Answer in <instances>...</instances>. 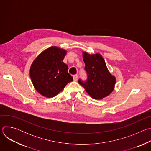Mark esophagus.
<instances>
[{
  "mask_svg": "<svg viewBox=\"0 0 151 151\" xmlns=\"http://www.w3.org/2000/svg\"><path fill=\"white\" fill-rule=\"evenodd\" d=\"M73 79H74L75 81H78V75H75L73 76Z\"/></svg>",
  "mask_w": 151,
  "mask_h": 151,
  "instance_id": "1",
  "label": "esophagus"
}]
</instances>
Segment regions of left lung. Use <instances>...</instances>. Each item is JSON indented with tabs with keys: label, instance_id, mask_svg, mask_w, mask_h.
<instances>
[{
	"label": "left lung",
	"instance_id": "obj_1",
	"mask_svg": "<svg viewBox=\"0 0 151 151\" xmlns=\"http://www.w3.org/2000/svg\"><path fill=\"white\" fill-rule=\"evenodd\" d=\"M82 54L85 64L84 69L88 78L86 81L79 79V83L94 99H102L109 96L114 89L116 78L107 69L104 58L100 54L83 52Z\"/></svg>",
	"mask_w": 151,
	"mask_h": 151
}]
</instances>
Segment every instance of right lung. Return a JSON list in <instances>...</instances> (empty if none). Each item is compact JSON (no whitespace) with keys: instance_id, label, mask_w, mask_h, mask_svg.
<instances>
[{"instance_id":"add662e5","label":"right lung","mask_w":151,"mask_h":151,"mask_svg":"<svg viewBox=\"0 0 151 151\" xmlns=\"http://www.w3.org/2000/svg\"><path fill=\"white\" fill-rule=\"evenodd\" d=\"M67 51L51 47L41 52L32 63L30 76L36 90L43 96H55L72 82L68 66L63 62Z\"/></svg>"}]
</instances>
